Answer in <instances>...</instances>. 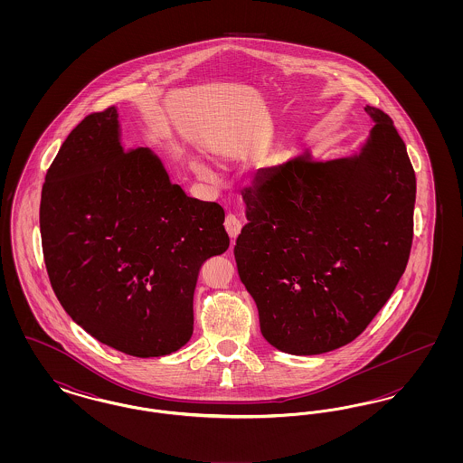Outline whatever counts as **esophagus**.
Wrapping results in <instances>:
<instances>
[{
	"label": "esophagus",
	"instance_id": "esophagus-1",
	"mask_svg": "<svg viewBox=\"0 0 463 463\" xmlns=\"http://www.w3.org/2000/svg\"><path fill=\"white\" fill-rule=\"evenodd\" d=\"M223 225H225L227 234H229L232 240L238 238V234L241 232V221H240L236 215H232V213H227V215H225Z\"/></svg>",
	"mask_w": 463,
	"mask_h": 463
}]
</instances>
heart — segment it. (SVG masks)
Segmentation results:
<instances>
[{
	"label": "heart",
	"instance_id": "1",
	"mask_svg": "<svg viewBox=\"0 0 463 463\" xmlns=\"http://www.w3.org/2000/svg\"><path fill=\"white\" fill-rule=\"evenodd\" d=\"M194 166H196V170H198L199 175L210 176V172H208V168H204L203 165H194Z\"/></svg>",
	"mask_w": 463,
	"mask_h": 463
}]
</instances>
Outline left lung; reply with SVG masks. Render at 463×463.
<instances>
[{
	"mask_svg": "<svg viewBox=\"0 0 463 463\" xmlns=\"http://www.w3.org/2000/svg\"><path fill=\"white\" fill-rule=\"evenodd\" d=\"M376 121L363 155H308L259 172L242 191L248 223L234 255L265 340L323 354L357 338L385 306L413 242L417 178L394 121Z\"/></svg>",
	"mask_w": 463,
	"mask_h": 463,
	"instance_id": "1",
	"label": "left lung"
}]
</instances>
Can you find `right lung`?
I'll list each match as a JSON object with an SVG mask.
<instances>
[{
    "instance_id": "right-lung-1",
    "label": "right lung",
    "mask_w": 463,
    "mask_h": 463,
    "mask_svg": "<svg viewBox=\"0 0 463 463\" xmlns=\"http://www.w3.org/2000/svg\"><path fill=\"white\" fill-rule=\"evenodd\" d=\"M219 203L189 198L146 147L123 149L118 112L89 114L44 176V265L67 314L135 357L185 345L199 269L229 248Z\"/></svg>"
}]
</instances>
